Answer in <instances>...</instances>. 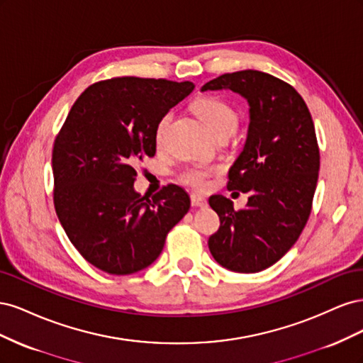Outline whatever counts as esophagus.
I'll return each mask as SVG.
<instances>
[{"label":"esophagus","mask_w":363,"mask_h":363,"mask_svg":"<svg viewBox=\"0 0 363 363\" xmlns=\"http://www.w3.org/2000/svg\"><path fill=\"white\" fill-rule=\"evenodd\" d=\"M191 204L195 207H204L207 206V200L200 194H191Z\"/></svg>","instance_id":"34e87169"}]
</instances>
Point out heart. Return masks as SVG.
I'll use <instances>...</instances> for the list:
<instances>
[{
  "label": "heart",
  "instance_id": "obj_1",
  "mask_svg": "<svg viewBox=\"0 0 363 363\" xmlns=\"http://www.w3.org/2000/svg\"><path fill=\"white\" fill-rule=\"evenodd\" d=\"M195 113L201 118L206 127L212 131L218 138L221 135L230 136L235 133L239 124V113L233 106H230L227 101L221 100L218 96H203L199 98L194 103ZM172 119V112L164 113L156 127V142L160 144L167 131L168 124ZM216 172L215 167H208V164H192V167H186L180 171L179 180L184 184L192 186L196 189H203L208 183V177Z\"/></svg>",
  "mask_w": 363,
  "mask_h": 363
}]
</instances>
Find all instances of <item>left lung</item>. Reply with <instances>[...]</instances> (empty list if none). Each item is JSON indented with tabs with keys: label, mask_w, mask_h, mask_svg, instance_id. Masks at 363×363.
<instances>
[{
	"label": "left lung",
	"mask_w": 363,
	"mask_h": 363,
	"mask_svg": "<svg viewBox=\"0 0 363 363\" xmlns=\"http://www.w3.org/2000/svg\"><path fill=\"white\" fill-rule=\"evenodd\" d=\"M230 89L250 106L242 152L228 171V191L250 192L235 211L224 195L208 204L219 230L208 250L219 265L235 272H259L274 265L300 238L312 211L320 172L315 125L301 95L277 77L255 69L223 74L201 91Z\"/></svg>",
	"instance_id": "1"
}]
</instances>
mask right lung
Returning a JSON list of instances; mask_svg holds the SVG:
<instances>
[{"label": "right lung", "instance_id": "1", "mask_svg": "<svg viewBox=\"0 0 363 363\" xmlns=\"http://www.w3.org/2000/svg\"><path fill=\"white\" fill-rule=\"evenodd\" d=\"M194 87L116 77L91 84L71 107L52 148L54 207L72 245L98 269L127 276L150 267L188 213L180 186L148 199L133 183L135 163L156 155L160 118Z\"/></svg>", "mask_w": 363, "mask_h": 363}]
</instances>
